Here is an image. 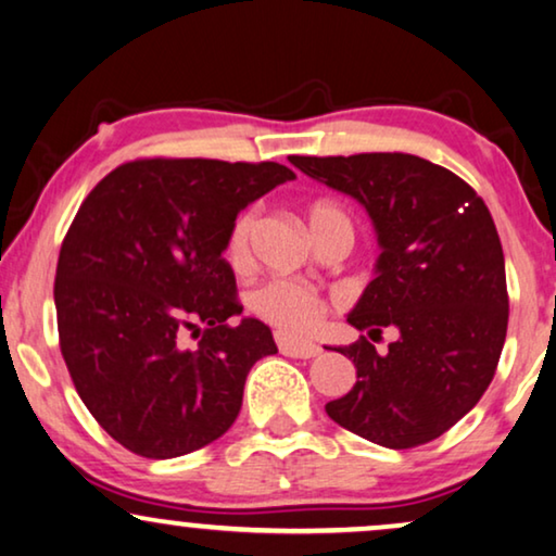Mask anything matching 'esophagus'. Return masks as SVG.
<instances>
[{
    "label": "esophagus",
    "instance_id": "1",
    "mask_svg": "<svg viewBox=\"0 0 556 556\" xmlns=\"http://www.w3.org/2000/svg\"><path fill=\"white\" fill-rule=\"evenodd\" d=\"M276 343L283 356L291 358H316L320 353V345L311 343V341H295V338L286 336V333H276Z\"/></svg>",
    "mask_w": 556,
    "mask_h": 556
}]
</instances>
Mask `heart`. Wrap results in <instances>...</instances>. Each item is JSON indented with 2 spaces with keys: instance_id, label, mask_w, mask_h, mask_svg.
I'll use <instances>...</instances> for the list:
<instances>
[{
  "instance_id": "heart-1",
  "label": "heart",
  "mask_w": 556,
  "mask_h": 556,
  "mask_svg": "<svg viewBox=\"0 0 556 556\" xmlns=\"http://www.w3.org/2000/svg\"><path fill=\"white\" fill-rule=\"evenodd\" d=\"M341 218L349 223V218L338 211L336 205L316 203L308 211L311 230L324 218ZM255 223H258V213L243 211L230 225L228 240H225V258L232 268H245L251 261V243ZM351 225V223H349ZM251 305L255 316H261L265 324L280 328L286 333H305L324 318V301L316 291L308 286L293 283V280H270V283L261 286L258 291L251 295Z\"/></svg>"
}]
</instances>
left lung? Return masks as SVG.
Listing matches in <instances>:
<instances>
[{
	"label": "left lung",
	"mask_w": 556,
	"mask_h": 556,
	"mask_svg": "<svg viewBox=\"0 0 556 556\" xmlns=\"http://www.w3.org/2000/svg\"><path fill=\"white\" fill-rule=\"evenodd\" d=\"M291 163L356 198L381 245L376 278L349 313L364 336L336 349L356 366V386L326 414L389 448L439 439L479 404L504 349L509 295L492 213L458 175L406 152ZM383 330L394 341L376 352Z\"/></svg>",
	"instance_id": "obj_1"
}]
</instances>
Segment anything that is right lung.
Returning <instances> with one entry per match:
<instances>
[{"instance_id":"1","label":"right lung","mask_w":556,"mask_h":556,"mask_svg":"<svg viewBox=\"0 0 556 556\" xmlns=\"http://www.w3.org/2000/svg\"><path fill=\"white\" fill-rule=\"evenodd\" d=\"M293 178L278 163L144 157L79 205L54 278L60 349L79 399L132 454L173 458L220 439L248 371L278 353L258 318L228 324L243 305L223 253L238 213Z\"/></svg>"}]
</instances>
